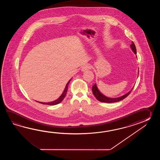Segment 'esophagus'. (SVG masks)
<instances>
[{
  "mask_svg": "<svg viewBox=\"0 0 160 160\" xmlns=\"http://www.w3.org/2000/svg\"><path fill=\"white\" fill-rule=\"evenodd\" d=\"M90 68H91V66L88 64H87V65H84L82 67V71L86 72V71H88L89 69H90Z\"/></svg>",
  "mask_w": 160,
  "mask_h": 160,
  "instance_id": "obj_1",
  "label": "esophagus"
}]
</instances>
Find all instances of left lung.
Instances as JSON below:
<instances>
[{"instance_id":"obj_1","label":"left lung","mask_w":160,"mask_h":160,"mask_svg":"<svg viewBox=\"0 0 160 160\" xmlns=\"http://www.w3.org/2000/svg\"><path fill=\"white\" fill-rule=\"evenodd\" d=\"M130 47H131V48L132 49L133 52L135 53V54H137V51H136V46H135V44H134L133 42H132V43L130 45ZM132 90L130 91L129 92H128L125 95H123V96L121 97L116 98H111L106 97L105 95L102 94L99 91L98 89L97 88L96 84L93 85V86L92 87V93H93L94 95L95 96V98L97 99L99 101L102 102H105V103H113V102H119L120 101H122L123 99L125 98L128 95H129L130 92H132Z\"/></svg>"}]
</instances>
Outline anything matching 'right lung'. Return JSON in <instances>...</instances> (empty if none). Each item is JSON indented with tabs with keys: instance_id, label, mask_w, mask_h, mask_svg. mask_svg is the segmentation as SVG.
I'll return each mask as SVG.
<instances>
[{
	"instance_id": "add662e5",
	"label": "right lung",
	"mask_w": 160,
	"mask_h": 160,
	"mask_svg": "<svg viewBox=\"0 0 160 160\" xmlns=\"http://www.w3.org/2000/svg\"><path fill=\"white\" fill-rule=\"evenodd\" d=\"M71 81V79L70 80H69V81L68 82V83H67V85L66 86V88H65V90H64V92H63L62 93V94L61 96L59 98L57 99V100H55L54 101H53V102H48V103H43V102H39V103H41L42 104H44V105H57L58 103H59L60 102H61L62 101H63V99H64V98L65 97V96H66V93H67V92H68V84H69V83H70V82Z\"/></svg>"
}]
</instances>
